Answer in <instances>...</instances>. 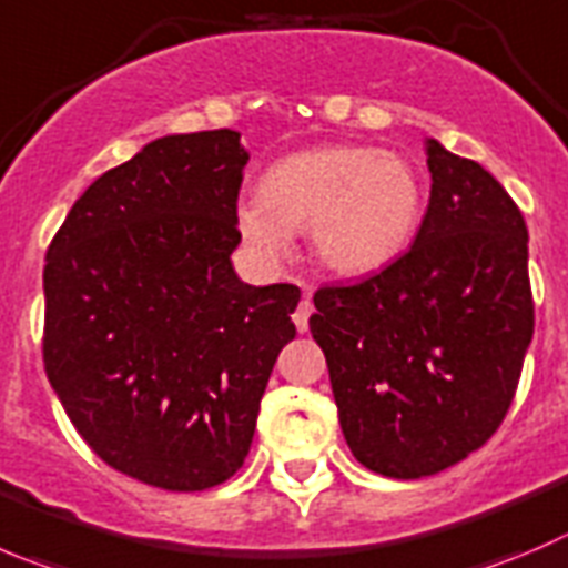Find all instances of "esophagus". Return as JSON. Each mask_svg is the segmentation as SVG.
I'll list each match as a JSON object with an SVG mask.
<instances>
[{
  "mask_svg": "<svg viewBox=\"0 0 568 568\" xmlns=\"http://www.w3.org/2000/svg\"><path fill=\"white\" fill-rule=\"evenodd\" d=\"M312 312H315V306H312L310 295H306V298L301 301V304H298V310H295V315H293V321H295V328H298L301 334H304V332H310V317H312Z\"/></svg>",
  "mask_w": 568,
  "mask_h": 568,
  "instance_id": "esophagus-1",
  "label": "esophagus"
}]
</instances>
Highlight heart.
Masks as SVG:
<instances>
[{"label": "heart", "mask_w": 568, "mask_h": 568, "mask_svg": "<svg viewBox=\"0 0 568 568\" xmlns=\"http://www.w3.org/2000/svg\"><path fill=\"white\" fill-rule=\"evenodd\" d=\"M242 240L267 258L293 251V229H310L315 256L339 275L396 262L424 220V183L390 150L326 144L290 153L264 170L258 194L236 203Z\"/></svg>", "instance_id": "b5f03b06"}]
</instances>
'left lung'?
I'll return each instance as SVG.
<instances>
[{"mask_svg": "<svg viewBox=\"0 0 568 568\" xmlns=\"http://www.w3.org/2000/svg\"><path fill=\"white\" fill-rule=\"evenodd\" d=\"M426 166L413 247L356 284L317 290L310 317L351 455L393 479L455 466L499 429L536 326L510 194L435 139Z\"/></svg>", "mask_w": 568, "mask_h": 568, "instance_id": "1", "label": "left lung"}]
</instances>
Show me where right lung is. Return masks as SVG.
<instances>
[{
	"label": "right lung",
	"mask_w": 568,
	"mask_h": 568,
	"mask_svg": "<svg viewBox=\"0 0 568 568\" xmlns=\"http://www.w3.org/2000/svg\"><path fill=\"white\" fill-rule=\"evenodd\" d=\"M247 159L229 128L155 139L80 194L47 251V379L94 455L153 488L240 471L295 337L301 290L231 264Z\"/></svg>",
	"instance_id": "obj_1"
}]
</instances>
